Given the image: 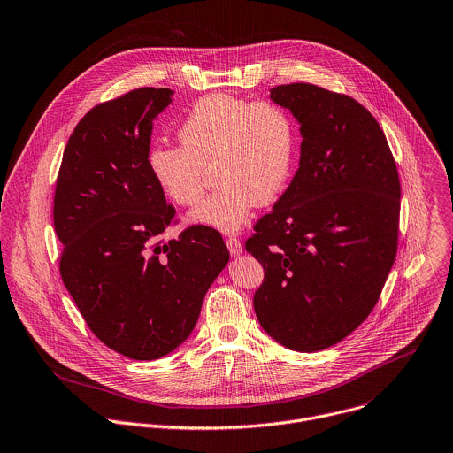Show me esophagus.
I'll use <instances>...</instances> for the list:
<instances>
[{"instance_id": "esophagus-1", "label": "esophagus", "mask_w": 453, "mask_h": 453, "mask_svg": "<svg viewBox=\"0 0 453 453\" xmlns=\"http://www.w3.org/2000/svg\"><path fill=\"white\" fill-rule=\"evenodd\" d=\"M226 246H228V250H230V253H232V257H239V255H242V244H241V241L237 239V237H226Z\"/></svg>"}]
</instances>
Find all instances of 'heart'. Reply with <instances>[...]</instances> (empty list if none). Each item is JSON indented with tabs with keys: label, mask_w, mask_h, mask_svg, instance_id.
I'll list each match as a JSON object with an SVG mask.
<instances>
[{
	"label": "heart",
	"mask_w": 453,
	"mask_h": 453,
	"mask_svg": "<svg viewBox=\"0 0 453 453\" xmlns=\"http://www.w3.org/2000/svg\"><path fill=\"white\" fill-rule=\"evenodd\" d=\"M180 146L157 144L148 163L168 200L195 205L214 168L219 186L189 221L237 232L257 203H271L287 188L297 151L292 116L273 102H248L214 93L200 98L179 128Z\"/></svg>",
	"instance_id": "b5f03b06"
}]
</instances>
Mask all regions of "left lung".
Masks as SVG:
<instances>
[{
  "mask_svg": "<svg viewBox=\"0 0 453 453\" xmlns=\"http://www.w3.org/2000/svg\"><path fill=\"white\" fill-rule=\"evenodd\" d=\"M301 127L299 168L246 251L265 278L262 328L302 353L351 334L372 311L397 253L401 184L385 134L346 95L312 84L271 89Z\"/></svg>",
  "mask_w": 453,
  "mask_h": 453,
  "instance_id": "8db88e82",
  "label": "left lung"
}]
</instances>
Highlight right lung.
Instances as JSON below:
<instances>
[{
    "instance_id": "1",
    "label": "right lung",
    "mask_w": 453,
    "mask_h": 453,
    "mask_svg": "<svg viewBox=\"0 0 453 453\" xmlns=\"http://www.w3.org/2000/svg\"><path fill=\"white\" fill-rule=\"evenodd\" d=\"M172 96L141 88L91 109L70 135L56 182L63 283L93 334L134 360L161 358L189 337L230 260L211 226L161 241L175 211L148 156L152 123Z\"/></svg>"
}]
</instances>
